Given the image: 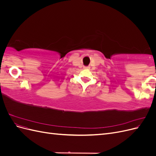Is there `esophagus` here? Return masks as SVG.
Here are the masks:
<instances>
[{
  "label": "esophagus",
  "mask_w": 156,
  "mask_h": 156,
  "mask_svg": "<svg viewBox=\"0 0 156 156\" xmlns=\"http://www.w3.org/2000/svg\"><path fill=\"white\" fill-rule=\"evenodd\" d=\"M85 68H88V67H85Z\"/></svg>",
  "instance_id": "obj_1"
}]
</instances>
